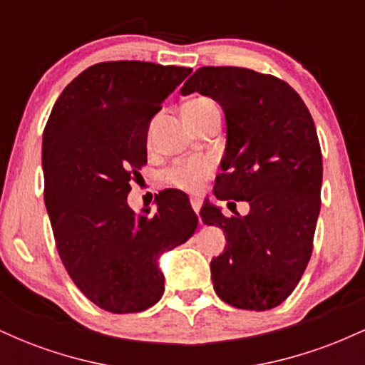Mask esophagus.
<instances>
[{
    "instance_id": "1",
    "label": "esophagus",
    "mask_w": 365,
    "mask_h": 365,
    "mask_svg": "<svg viewBox=\"0 0 365 365\" xmlns=\"http://www.w3.org/2000/svg\"><path fill=\"white\" fill-rule=\"evenodd\" d=\"M190 204H192V209L197 212V216H199V211H200V200L199 199H190Z\"/></svg>"
}]
</instances>
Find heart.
<instances>
[{
    "label": "heart",
    "instance_id": "1",
    "mask_svg": "<svg viewBox=\"0 0 365 365\" xmlns=\"http://www.w3.org/2000/svg\"><path fill=\"white\" fill-rule=\"evenodd\" d=\"M216 104L207 98H194L190 99L185 106H183V113H202L215 108ZM212 171V165L209 159L195 158V159H185V161H177L171 165L168 170L163 173V180L171 187L182 188L187 192H197L202 187L204 180H206Z\"/></svg>",
    "mask_w": 365,
    "mask_h": 365
}]
</instances>
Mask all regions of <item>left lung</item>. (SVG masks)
Returning <instances> with one entry per match:
<instances>
[{"mask_svg": "<svg viewBox=\"0 0 365 365\" xmlns=\"http://www.w3.org/2000/svg\"><path fill=\"white\" fill-rule=\"evenodd\" d=\"M180 92L221 104L226 149L215 195L250 206L232 217L211 204L200 209L228 244L211 261L215 290L237 309H273L295 290L312 254L322 156L311 113L282 78L240 66H202Z\"/></svg>", "mask_w": 365, "mask_h": 365, "instance_id": "8db88e82", "label": "left lung"}]
</instances>
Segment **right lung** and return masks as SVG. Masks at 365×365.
I'll list each match as a JSON object with an SVG mask.
<instances>
[{
	"label": "right lung",
	"instance_id": "obj_1",
	"mask_svg": "<svg viewBox=\"0 0 365 365\" xmlns=\"http://www.w3.org/2000/svg\"><path fill=\"white\" fill-rule=\"evenodd\" d=\"M185 66L104 61L75 77L43 135L44 202L70 278L91 302L113 314L149 309L165 292L158 259L194 235L188 197L159 194L158 209L137 216L130 180L148 163L150 118L190 73Z\"/></svg>",
	"mask_w": 365,
	"mask_h": 365
}]
</instances>
